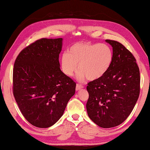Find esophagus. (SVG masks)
<instances>
[{"mask_svg":"<svg viewBox=\"0 0 150 150\" xmlns=\"http://www.w3.org/2000/svg\"><path fill=\"white\" fill-rule=\"evenodd\" d=\"M84 88V86H83L82 84H79V83H77V84H76V90L77 91H78V90H81V89H82V88Z\"/></svg>","mask_w":150,"mask_h":150,"instance_id":"esophagus-1","label":"esophagus"}]
</instances>
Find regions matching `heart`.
<instances>
[{
    "instance_id": "obj_1",
    "label": "heart",
    "mask_w": 150,
    "mask_h": 150,
    "mask_svg": "<svg viewBox=\"0 0 150 150\" xmlns=\"http://www.w3.org/2000/svg\"><path fill=\"white\" fill-rule=\"evenodd\" d=\"M113 52L105 43L78 42L73 44L62 55L60 66L64 74L73 75L78 68L77 78L93 81L103 77L108 71L112 62Z\"/></svg>"
}]
</instances>
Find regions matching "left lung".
<instances>
[{
  "label": "left lung",
  "mask_w": 150,
  "mask_h": 150,
  "mask_svg": "<svg viewBox=\"0 0 150 150\" xmlns=\"http://www.w3.org/2000/svg\"><path fill=\"white\" fill-rule=\"evenodd\" d=\"M113 47V58L107 72L88 83L86 103L91 120L103 128L122 124L134 108L140 93V73L136 60L122 43L106 40Z\"/></svg>",
  "instance_id": "left-lung-1"
}]
</instances>
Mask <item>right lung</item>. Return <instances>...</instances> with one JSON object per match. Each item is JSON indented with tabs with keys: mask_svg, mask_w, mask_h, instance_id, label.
<instances>
[{
	"mask_svg": "<svg viewBox=\"0 0 150 150\" xmlns=\"http://www.w3.org/2000/svg\"><path fill=\"white\" fill-rule=\"evenodd\" d=\"M62 38H41L23 49L13 68V91L19 110L31 124L52 126L75 93L76 83L60 69Z\"/></svg>",
	"mask_w": 150,
	"mask_h": 150,
	"instance_id": "add662e5",
	"label": "right lung"
}]
</instances>
